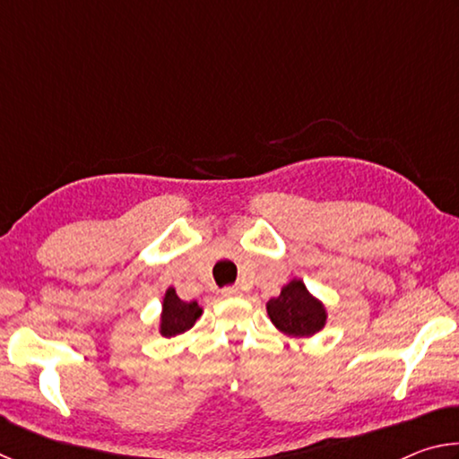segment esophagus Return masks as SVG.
Returning a JSON list of instances; mask_svg holds the SVG:
<instances>
[{
    "label": "esophagus",
    "instance_id": "1",
    "mask_svg": "<svg viewBox=\"0 0 459 459\" xmlns=\"http://www.w3.org/2000/svg\"><path fill=\"white\" fill-rule=\"evenodd\" d=\"M221 295H222V298H238L240 290H238V287H224Z\"/></svg>",
    "mask_w": 459,
    "mask_h": 459
}]
</instances>
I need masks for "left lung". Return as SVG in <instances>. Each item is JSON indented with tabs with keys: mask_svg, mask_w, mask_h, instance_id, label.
Returning a JSON list of instances; mask_svg holds the SVG:
<instances>
[{
	"mask_svg": "<svg viewBox=\"0 0 459 459\" xmlns=\"http://www.w3.org/2000/svg\"><path fill=\"white\" fill-rule=\"evenodd\" d=\"M265 307L271 324L291 338H312L328 322V309L322 299H317L298 277L283 285L281 293L271 298Z\"/></svg>",
	"mask_w": 459,
	"mask_h": 459,
	"instance_id": "1",
	"label": "left lung"
}]
</instances>
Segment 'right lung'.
<instances>
[{"instance_id":"right-lung-1","label":"right lung","mask_w":459,"mask_h":459,"mask_svg":"<svg viewBox=\"0 0 459 459\" xmlns=\"http://www.w3.org/2000/svg\"><path fill=\"white\" fill-rule=\"evenodd\" d=\"M202 316V307L198 301H184L178 298L174 287H168L161 299V314L158 332L164 338H174L178 333L188 332L198 317Z\"/></svg>"}]
</instances>
